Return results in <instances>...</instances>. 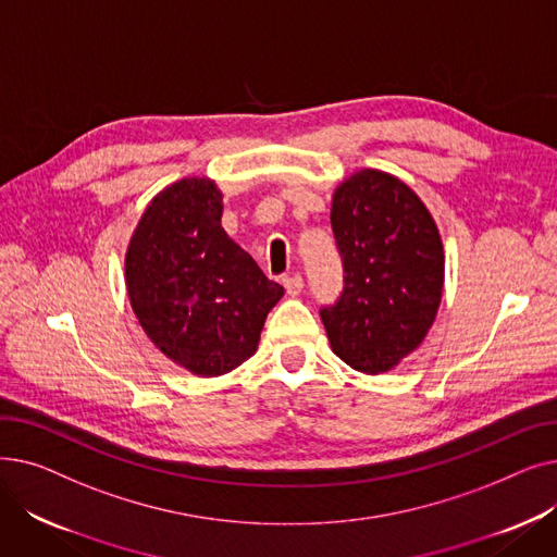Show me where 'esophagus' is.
Instances as JSON below:
<instances>
[{"label":"esophagus","instance_id":"34e87169","mask_svg":"<svg viewBox=\"0 0 557 557\" xmlns=\"http://www.w3.org/2000/svg\"><path fill=\"white\" fill-rule=\"evenodd\" d=\"M282 284H284V288H286V294L288 296H298L300 290L305 288V280H302V275H284L282 277Z\"/></svg>","mask_w":557,"mask_h":557}]
</instances>
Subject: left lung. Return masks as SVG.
I'll list each match as a JSON object with an SVG mask.
<instances>
[{"label":"left lung","instance_id":"obj_1","mask_svg":"<svg viewBox=\"0 0 557 557\" xmlns=\"http://www.w3.org/2000/svg\"><path fill=\"white\" fill-rule=\"evenodd\" d=\"M332 230L343 290L320 309L332 349L359 372H388L424 341L441 307V234L418 194L376 169L336 189Z\"/></svg>","mask_w":557,"mask_h":557}]
</instances>
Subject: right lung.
Returning <instances> with one entry per match:
<instances>
[{
  "label": "right lung",
  "mask_w": 557,
  "mask_h": 557,
  "mask_svg": "<svg viewBox=\"0 0 557 557\" xmlns=\"http://www.w3.org/2000/svg\"><path fill=\"white\" fill-rule=\"evenodd\" d=\"M223 196L185 178L151 202L126 252L133 311L156 347L198 376H219L257 349L284 288L221 227Z\"/></svg>",
  "instance_id": "1"
}]
</instances>
